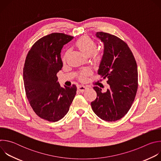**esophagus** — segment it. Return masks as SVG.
Instances as JSON below:
<instances>
[{"mask_svg": "<svg viewBox=\"0 0 161 161\" xmlns=\"http://www.w3.org/2000/svg\"><path fill=\"white\" fill-rule=\"evenodd\" d=\"M87 88H87L86 86H83V85H78V90L80 92H83L86 91Z\"/></svg>", "mask_w": 161, "mask_h": 161, "instance_id": "1", "label": "esophagus"}]
</instances>
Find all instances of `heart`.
Segmentation results:
<instances>
[{
	"label": "heart",
	"instance_id": "obj_1",
	"mask_svg": "<svg viewBox=\"0 0 161 161\" xmlns=\"http://www.w3.org/2000/svg\"><path fill=\"white\" fill-rule=\"evenodd\" d=\"M76 47L85 55H90L93 53V58L95 60H97L100 58V55L98 52H96L97 48V44L96 42L90 38L88 36H83L78 39L76 43H75ZM67 53H66V55ZM88 73L87 70L85 71L82 73L80 76V78L81 80H85L86 78V75Z\"/></svg>",
	"mask_w": 161,
	"mask_h": 161
}]
</instances>
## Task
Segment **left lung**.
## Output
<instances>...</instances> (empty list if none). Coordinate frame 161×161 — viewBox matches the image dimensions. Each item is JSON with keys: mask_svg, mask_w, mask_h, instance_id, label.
Instances as JSON below:
<instances>
[{"mask_svg": "<svg viewBox=\"0 0 161 161\" xmlns=\"http://www.w3.org/2000/svg\"><path fill=\"white\" fill-rule=\"evenodd\" d=\"M96 35L104 44L98 74L107 79L110 88L103 93L101 88L94 86L97 98L91 106L102 120L114 122L125 115L134 101L137 90V64L128 45L121 39L103 32Z\"/></svg>", "mask_w": 161, "mask_h": 161, "instance_id": "8db88e82", "label": "left lung"}]
</instances>
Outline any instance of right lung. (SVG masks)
Listing matches in <instances>:
<instances>
[{
  "instance_id": "1",
  "label": "right lung",
  "mask_w": 161,
  "mask_h": 161,
  "mask_svg": "<svg viewBox=\"0 0 161 161\" xmlns=\"http://www.w3.org/2000/svg\"><path fill=\"white\" fill-rule=\"evenodd\" d=\"M73 36L52 33L36 41L29 50L24 67L27 97L40 118L57 122L67 113L76 94L75 85L62 87L57 76L63 63L60 52Z\"/></svg>"
}]
</instances>
